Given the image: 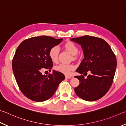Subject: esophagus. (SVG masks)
Instances as JSON below:
<instances>
[{"label":"esophagus","mask_w":126,"mask_h":126,"mask_svg":"<svg viewBox=\"0 0 126 126\" xmlns=\"http://www.w3.org/2000/svg\"><path fill=\"white\" fill-rule=\"evenodd\" d=\"M65 78H66V79H70V78H72V76H69V75H66L65 76Z\"/></svg>","instance_id":"1"}]
</instances>
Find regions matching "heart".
Masks as SVG:
<instances>
[{
  "label": "heart",
  "mask_w": 126,
  "mask_h": 126,
  "mask_svg": "<svg viewBox=\"0 0 126 126\" xmlns=\"http://www.w3.org/2000/svg\"><path fill=\"white\" fill-rule=\"evenodd\" d=\"M64 47L71 53L74 55V58H76V54L79 51L78 47L75 44L71 41H67L64 44ZM59 48L57 46H54L50 49L48 51V56L51 60L54 63H57L58 60ZM75 66L72 63H60L59 65L55 67L57 71L65 74H70Z\"/></svg>",
  "instance_id": "b5f03b06"
}]
</instances>
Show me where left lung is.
Here are the masks:
<instances>
[{
    "mask_svg": "<svg viewBox=\"0 0 126 126\" xmlns=\"http://www.w3.org/2000/svg\"><path fill=\"white\" fill-rule=\"evenodd\" d=\"M71 40L80 44L84 54L76 70L81 75L75 76L80 81L75 92L82 100H97L105 95L113 82L117 66L115 55L109 44L99 37L85 35ZM87 72L90 74L85 78L83 76Z\"/></svg>",
    "mask_w": 126,
    "mask_h": 126,
    "instance_id": "1",
    "label": "left lung"
}]
</instances>
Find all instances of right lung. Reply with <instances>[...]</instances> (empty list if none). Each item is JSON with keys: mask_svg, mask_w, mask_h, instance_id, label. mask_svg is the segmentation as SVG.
<instances>
[{"mask_svg": "<svg viewBox=\"0 0 126 126\" xmlns=\"http://www.w3.org/2000/svg\"><path fill=\"white\" fill-rule=\"evenodd\" d=\"M51 36L32 37L21 42L17 47L12 61V68L19 89L26 97L42 102L51 97L62 81L63 73L53 71L43 75L44 69L51 70L52 61L48 51L63 41Z\"/></svg>", "mask_w": 126, "mask_h": 126, "instance_id": "right-lung-1", "label": "right lung"}]
</instances>
